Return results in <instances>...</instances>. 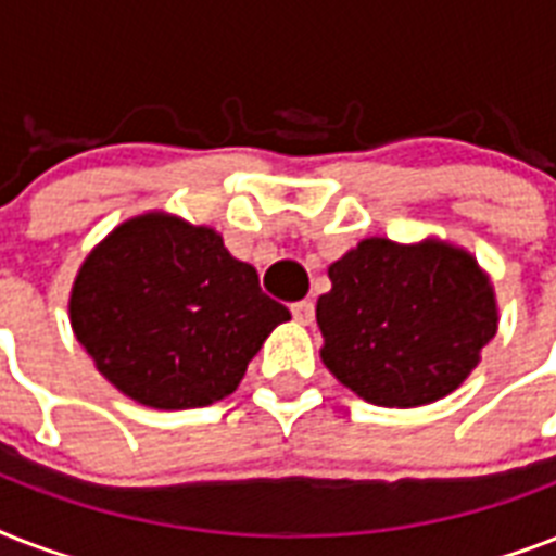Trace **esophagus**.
<instances>
[{"mask_svg":"<svg viewBox=\"0 0 556 556\" xmlns=\"http://www.w3.org/2000/svg\"><path fill=\"white\" fill-rule=\"evenodd\" d=\"M291 314H294V320L300 326H308L314 320V303L312 300H300V303L291 305Z\"/></svg>","mask_w":556,"mask_h":556,"instance_id":"34e87169","label":"esophagus"}]
</instances>
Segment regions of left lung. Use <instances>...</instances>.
Instances as JSON below:
<instances>
[{"label": "left lung", "instance_id": "8db88e82", "mask_svg": "<svg viewBox=\"0 0 556 556\" xmlns=\"http://www.w3.org/2000/svg\"><path fill=\"white\" fill-rule=\"evenodd\" d=\"M329 279L317 300L320 357L369 404L406 409L450 395L496 334L491 279L441 239L371 236L331 262Z\"/></svg>", "mask_w": 556, "mask_h": 556}]
</instances>
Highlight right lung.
<instances>
[{
    "instance_id": "1",
    "label": "right lung",
    "mask_w": 556,
    "mask_h": 556,
    "mask_svg": "<svg viewBox=\"0 0 556 556\" xmlns=\"http://www.w3.org/2000/svg\"><path fill=\"white\" fill-rule=\"evenodd\" d=\"M68 314L100 375L152 409L227 397L291 320L213 227L169 213L117 225L77 270Z\"/></svg>"
}]
</instances>
